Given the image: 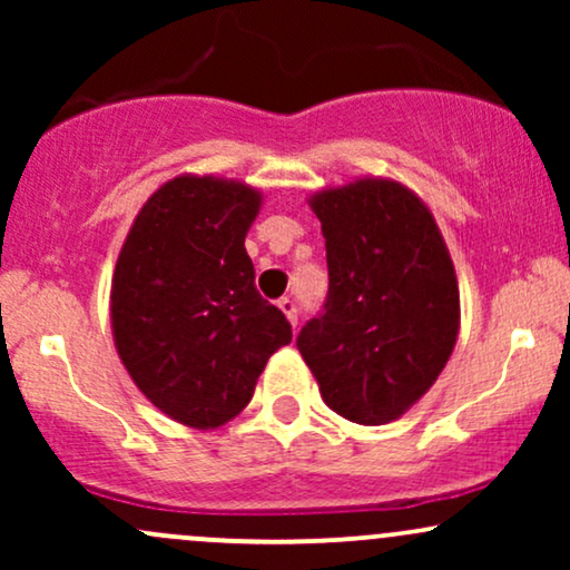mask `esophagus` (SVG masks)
<instances>
[{"instance_id": "1", "label": "esophagus", "mask_w": 570, "mask_h": 570, "mask_svg": "<svg viewBox=\"0 0 570 570\" xmlns=\"http://www.w3.org/2000/svg\"><path fill=\"white\" fill-rule=\"evenodd\" d=\"M278 307L286 313V318H289L292 326H297V322H299L297 299H294V297H281V299H278Z\"/></svg>"}]
</instances>
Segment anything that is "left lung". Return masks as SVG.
I'll return each mask as SVG.
<instances>
[{"label":"left lung","instance_id":"obj_1","mask_svg":"<svg viewBox=\"0 0 570 570\" xmlns=\"http://www.w3.org/2000/svg\"><path fill=\"white\" fill-rule=\"evenodd\" d=\"M330 292L297 335L326 407L362 426L396 421L434 385L458 337V284L421 198L385 179L313 195Z\"/></svg>","mask_w":570,"mask_h":570}]
</instances>
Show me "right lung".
<instances>
[{"instance_id":"obj_1","label":"right lung","mask_w":570,"mask_h":570,"mask_svg":"<svg viewBox=\"0 0 570 570\" xmlns=\"http://www.w3.org/2000/svg\"><path fill=\"white\" fill-rule=\"evenodd\" d=\"M259 193L176 176L130 227L112 278V330L141 394L174 421L214 429L252 402L292 324L254 286L244 238Z\"/></svg>"}]
</instances>
